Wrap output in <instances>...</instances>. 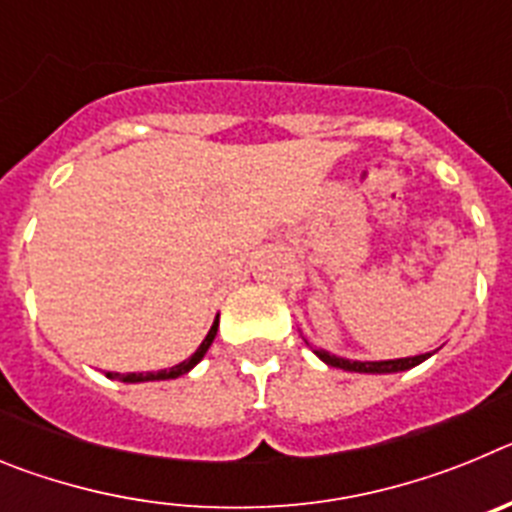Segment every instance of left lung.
I'll return each mask as SVG.
<instances>
[{
  "instance_id": "8db88e82",
  "label": "left lung",
  "mask_w": 512,
  "mask_h": 512,
  "mask_svg": "<svg viewBox=\"0 0 512 512\" xmlns=\"http://www.w3.org/2000/svg\"><path fill=\"white\" fill-rule=\"evenodd\" d=\"M315 354L325 361L328 366H338L343 372H359V374H392V372H405V369H413L420 361H425L431 354L420 356H408V359H390V361H351L341 359V356H333L323 348H315Z\"/></svg>"
}]
</instances>
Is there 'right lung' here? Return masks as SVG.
Segmentation results:
<instances>
[{
  "label": "right lung",
  "instance_id": "obj_1",
  "mask_svg": "<svg viewBox=\"0 0 512 512\" xmlns=\"http://www.w3.org/2000/svg\"><path fill=\"white\" fill-rule=\"evenodd\" d=\"M217 336V318L215 323H212L210 333L205 336V341L200 343V348L194 351L192 356H189L187 361H182V364H176L171 366V369H161V372H130V374H117V372H107V377L110 379H120V382H158V379H176V377H182V374H187L192 366H197L202 361V356L207 354V348L212 346V341H215Z\"/></svg>",
  "mask_w": 512,
  "mask_h": 512
}]
</instances>
